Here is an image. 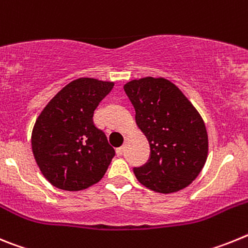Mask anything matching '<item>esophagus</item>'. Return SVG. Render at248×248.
<instances>
[{
  "instance_id": "obj_1",
  "label": "esophagus",
  "mask_w": 248,
  "mask_h": 248,
  "mask_svg": "<svg viewBox=\"0 0 248 248\" xmlns=\"http://www.w3.org/2000/svg\"><path fill=\"white\" fill-rule=\"evenodd\" d=\"M123 153H124V146H119V148H117V154L119 155H123Z\"/></svg>"
}]
</instances>
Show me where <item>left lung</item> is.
<instances>
[{
    "label": "left lung",
    "mask_w": 248,
    "mask_h": 248,
    "mask_svg": "<svg viewBox=\"0 0 248 248\" xmlns=\"http://www.w3.org/2000/svg\"><path fill=\"white\" fill-rule=\"evenodd\" d=\"M135 120L150 145L149 160L134 174L161 194L179 191L198 177L207 159L205 123L190 100L165 78L146 77L124 85Z\"/></svg>",
    "instance_id": "8db88e82"
}]
</instances>
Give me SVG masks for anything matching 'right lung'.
I'll return each mask as SVG.
<instances>
[{"label":"right lung","mask_w":248,"mask_h":248,"mask_svg":"<svg viewBox=\"0 0 248 248\" xmlns=\"http://www.w3.org/2000/svg\"><path fill=\"white\" fill-rule=\"evenodd\" d=\"M113 82L79 78L67 84L46 105L32 131V151L50 184L79 191L104 176L115 155L93 114L113 89Z\"/></svg>","instance_id":"obj_1"}]
</instances>
